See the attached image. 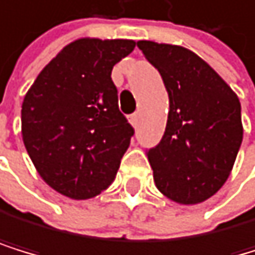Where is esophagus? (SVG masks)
Returning a JSON list of instances; mask_svg holds the SVG:
<instances>
[{"instance_id": "obj_1", "label": "esophagus", "mask_w": 255, "mask_h": 255, "mask_svg": "<svg viewBox=\"0 0 255 255\" xmlns=\"http://www.w3.org/2000/svg\"><path fill=\"white\" fill-rule=\"evenodd\" d=\"M129 121H130V125H132L134 128H137L138 121H140V115H138V113H132V115L129 117Z\"/></svg>"}]
</instances>
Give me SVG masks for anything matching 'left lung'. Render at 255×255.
Here are the masks:
<instances>
[{
    "mask_svg": "<svg viewBox=\"0 0 255 255\" xmlns=\"http://www.w3.org/2000/svg\"><path fill=\"white\" fill-rule=\"evenodd\" d=\"M169 93L162 140L148 149L156 188L183 205L215 195L229 178L243 140L242 106L213 67L191 50L138 40Z\"/></svg>",
    "mask_w": 255,
    "mask_h": 255,
    "instance_id": "left-lung-1",
    "label": "left lung"
}]
</instances>
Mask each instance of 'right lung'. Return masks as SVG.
<instances>
[{"instance_id": "right-lung-1", "label": "right lung", "mask_w": 255, "mask_h": 255, "mask_svg": "<svg viewBox=\"0 0 255 255\" xmlns=\"http://www.w3.org/2000/svg\"><path fill=\"white\" fill-rule=\"evenodd\" d=\"M129 39L82 37L50 61L21 104V137L37 173L74 200L113 183L134 129L118 109L112 69L134 50Z\"/></svg>"}]
</instances>
